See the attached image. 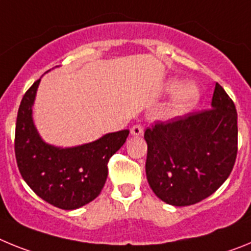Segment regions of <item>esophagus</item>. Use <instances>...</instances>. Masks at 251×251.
Listing matches in <instances>:
<instances>
[{"instance_id": "obj_1", "label": "esophagus", "mask_w": 251, "mask_h": 251, "mask_svg": "<svg viewBox=\"0 0 251 251\" xmlns=\"http://www.w3.org/2000/svg\"><path fill=\"white\" fill-rule=\"evenodd\" d=\"M130 134L134 137H142L143 136V128L141 126H133L130 128Z\"/></svg>"}]
</instances>
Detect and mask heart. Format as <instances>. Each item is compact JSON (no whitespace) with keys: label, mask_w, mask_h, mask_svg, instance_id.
I'll use <instances>...</instances> for the list:
<instances>
[{"label":"heart","mask_w":251,"mask_h":251,"mask_svg":"<svg viewBox=\"0 0 251 251\" xmlns=\"http://www.w3.org/2000/svg\"><path fill=\"white\" fill-rule=\"evenodd\" d=\"M163 92L172 94L168 103L159 112L162 121H176L191 113L201 99L200 88L194 83H181L178 79H168L163 84Z\"/></svg>","instance_id":"1"}]
</instances>
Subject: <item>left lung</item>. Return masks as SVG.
Wrapping results in <instances>:
<instances>
[{
    "instance_id": "8db88e82",
    "label": "left lung",
    "mask_w": 251,
    "mask_h": 251,
    "mask_svg": "<svg viewBox=\"0 0 251 251\" xmlns=\"http://www.w3.org/2000/svg\"><path fill=\"white\" fill-rule=\"evenodd\" d=\"M146 175L163 202L190 206L214 194L231 174L238 153V114L220 84L211 109L157 123L145 133Z\"/></svg>"
}]
</instances>
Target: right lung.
Instances as JSON below:
<instances>
[{
	"label": "right lung",
	"instance_id": "1",
	"mask_svg": "<svg viewBox=\"0 0 251 251\" xmlns=\"http://www.w3.org/2000/svg\"><path fill=\"white\" fill-rule=\"evenodd\" d=\"M40 81L41 77L25 93L17 113V166L28 187L44 201L63 210H76L100 194L108 176L106 163L126 143L129 130L106 133L73 147L50 145L40 136L32 117Z\"/></svg>",
	"mask_w": 251,
	"mask_h": 251
}]
</instances>
